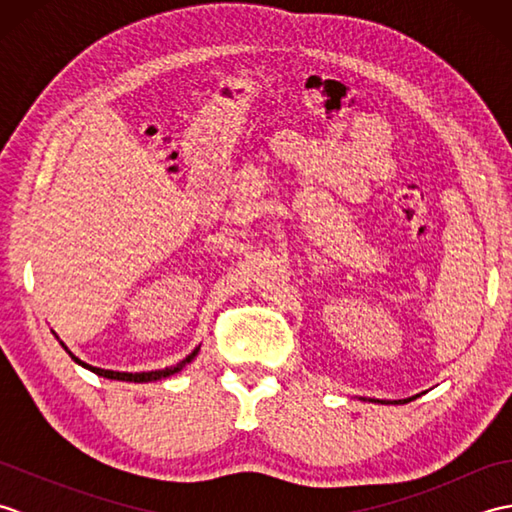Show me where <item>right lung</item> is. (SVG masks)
Returning a JSON list of instances; mask_svg holds the SVG:
<instances>
[{
	"instance_id": "1",
	"label": "right lung",
	"mask_w": 512,
	"mask_h": 512,
	"mask_svg": "<svg viewBox=\"0 0 512 512\" xmlns=\"http://www.w3.org/2000/svg\"><path fill=\"white\" fill-rule=\"evenodd\" d=\"M63 345V343H61ZM65 352H68V347H65ZM70 354V352H68ZM198 354V350H195L193 354H189L187 358H184V361H180L176 367H169V369H158V372H140V374H129V372H112V369H101V367H92V365H88V363H83V361H79V358H76L74 354H70L76 363H81L83 367H88V369H92L94 374H99V376H105V378H114V380H132V383H149V380H158V378H165V376H171V374H176V372H180V369L187 365V363H191V358Z\"/></svg>"
}]
</instances>
